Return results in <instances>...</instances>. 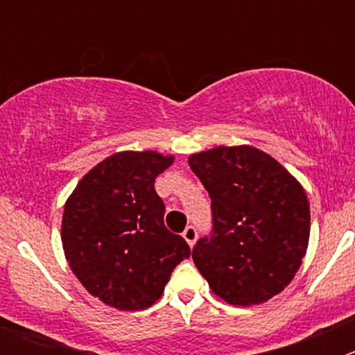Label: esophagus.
<instances>
[{
    "mask_svg": "<svg viewBox=\"0 0 355 355\" xmlns=\"http://www.w3.org/2000/svg\"><path fill=\"white\" fill-rule=\"evenodd\" d=\"M183 238L188 241V245L193 247L197 241V229L193 227V225H188V227L183 231Z\"/></svg>",
    "mask_w": 355,
    "mask_h": 355,
    "instance_id": "1",
    "label": "esophagus"
}]
</instances>
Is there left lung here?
<instances>
[{"mask_svg": "<svg viewBox=\"0 0 355 355\" xmlns=\"http://www.w3.org/2000/svg\"><path fill=\"white\" fill-rule=\"evenodd\" d=\"M211 197L213 231L192 258L213 293L256 306L281 293L309 243V202L286 168L252 146L213 147L188 158Z\"/></svg>", "mask_w": 355, "mask_h": 355, "instance_id": "1", "label": "left lung"}]
</instances>
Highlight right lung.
Here are the masks:
<instances>
[{"mask_svg":"<svg viewBox=\"0 0 355 355\" xmlns=\"http://www.w3.org/2000/svg\"><path fill=\"white\" fill-rule=\"evenodd\" d=\"M174 162L156 150H122L97 163L69 196L62 216L65 259L80 283L122 311L150 307L190 247L163 224L156 175Z\"/></svg>","mask_w":355,"mask_h":355,"instance_id":"obj_1","label":"right lung"}]
</instances>
